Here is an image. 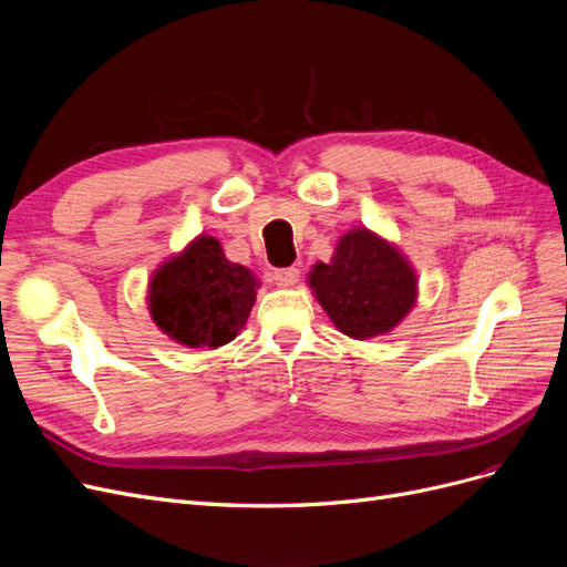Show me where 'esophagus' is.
I'll return each instance as SVG.
<instances>
[{
	"instance_id": "1",
	"label": "esophagus",
	"mask_w": 567,
	"mask_h": 567,
	"mask_svg": "<svg viewBox=\"0 0 567 567\" xmlns=\"http://www.w3.org/2000/svg\"><path fill=\"white\" fill-rule=\"evenodd\" d=\"M271 279L281 288H290L300 281V269L298 267H286V269H274Z\"/></svg>"
}]
</instances>
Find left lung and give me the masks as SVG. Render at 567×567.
Here are the masks:
<instances>
[{
	"instance_id": "left-lung-1",
	"label": "left lung",
	"mask_w": 567,
	"mask_h": 567,
	"mask_svg": "<svg viewBox=\"0 0 567 567\" xmlns=\"http://www.w3.org/2000/svg\"><path fill=\"white\" fill-rule=\"evenodd\" d=\"M307 284L336 329L354 340L390 333L419 296L414 267L367 227L340 236L331 262H317Z\"/></svg>"
}]
</instances>
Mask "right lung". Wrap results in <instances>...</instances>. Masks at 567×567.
Wrapping results in <instances>:
<instances>
[{
    "instance_id": "add662e5",
    "label": "right lung",
    "mask_w": 567,
    "mask_h": 567,
    "mask_svg": "<svg viewBox=\"0 0 567 567\" xmlns=\"http://www.w3.org/2000/svg\"><path fill=\"white\" fill-rule=\"evenodd\" d=\"M257 288L255 274L229 262L217 238L203 234L153 271L148 310L179 346L219 348L246 326Z\"/></svg>"
}]
</instances>
